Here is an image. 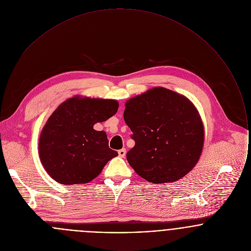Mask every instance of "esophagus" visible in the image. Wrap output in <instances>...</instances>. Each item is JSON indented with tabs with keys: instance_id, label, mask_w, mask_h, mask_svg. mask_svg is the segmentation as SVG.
<instances>
[{
	"instance_id": "esophagus-1",
	"label": "esophagus",
	"mask_w": 251,
	"mask_h": 251,
	"mask_svg": "<svg viewBox=\"0 0 251 251\" xmlns=\"http://www.w3.org/2000/svg\"><path fill=\"white\" fill-rule=\"evenodd\" d=\"M118 153H119V156H120V157H125L126 153V149H122V150H120V151H118Z\"/></svg>"
}]
</instances>
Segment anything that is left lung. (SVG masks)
Wrapping results in <instances>:
<instances>
[{"mask_svg":"<svg viewBox=\"0 0 251 251\" xmlns=\"http://www.w3.org/2000/svg\"><path fill=\"white\" fill-rule=\"evenodd\" d=\"M124 119L135 142L126 159L143 179L176 181L197 163L204 128L196 108L184 97L153 88L126 101Z\"/></svg>","mask_w":251,"mask_h":251,"instance_id":"left-lung-1","label":"left lung"}]
</instances>
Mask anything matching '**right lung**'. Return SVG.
<instances>
[{
	"mask_svg": "<svg viewBox=\"0 0 251 251\" xmlns=\"http://www.w3.org/2000/svg\"><path fill=\"white\" fill-rule=\"evenodd\" d=\"M119 103L112 100L72 98L48 119L39 137V156L51 178L62 184H80L95 179L118 155L108 145L105 131L94 125L114 116Z\"/></svg>",
	"mask_w": 251,
	"mask_h": 251,
	"instance_id": "right-lung-1",
	"label": "right lung"
}]
</instances>
